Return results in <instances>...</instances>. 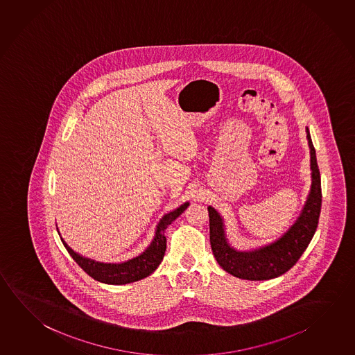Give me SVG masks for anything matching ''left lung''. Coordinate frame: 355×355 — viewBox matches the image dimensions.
Masks as SVG:
<instances>
[{
	"mask_svg": "<svg viewBox=\"0 0 355 355\" xmlns=\"http://www.w3.org/2000/svg\"><path fill=\"white\" fill-rule=\"evenodd\" d=\"M305 132L311 152V189L299 217L283 236L258 248L239 250L228 242L222 216L208 207L211 252L218 264L236 278L268 280L286 273L304 253L317 230L322 207L320 173L308 127Z\"/></svg>",
	"mask_w": 355,
	"mask_h": 355,
	"instance_id": "1",
	"label": "left lung"
}]
</instances>
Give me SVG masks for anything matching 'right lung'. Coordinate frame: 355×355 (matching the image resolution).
Listing matches in <instances>:
<instances>
[{"label":"right lung","instance_id":"right-lung-1","mask_svg":"<svg viewBox=\"0 0 355 355\" xmlns=\"http://www.w3.org/2000/svg\"><path fill=\"white\" fill-rule=\"evenodd\" d=\"M188 205L189 203L186 202L180 205L178 208H175V211L164 214L157 224L155 236H153L152 242L150 243V245L144 249L141 254L132 258V259H128V261H122V263H103V261L86 258L75 252L67 243L64 242L58 228H57V232L61 236L63 245H64V248L67 249L69 255L89 277H92L94 280H98L105 284L122 286V284H128V283L144 279L156 270L158 266L161 264L164 253H166V248H167L166 247L167 239L164 236V230H167L169 224L186 211Z\"/></svg>","mask_w":355,"mask_h":355}]
</instances>
